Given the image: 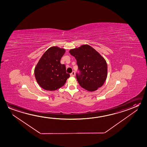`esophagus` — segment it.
<instances>
[{
  "label": "esophagus",
  "mask_w": 147,
  "mask_h": 147,
  "mask_svg": "<svg viewBox=\"0 0 147 147\" xmlns=\"http://www.w3.org/2000/svg\"><path fill=\"white\" fill-rule=\"evenodd\" d=\"M70 76H71V77H74V76H75V71H72V72L70 74Z\"/></svg>",
  "instance_id": "obj_1"
}]
</instances>
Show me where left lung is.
I'll list each match as a JSON object with an SVG mask.
<instances>
[{
	"label": "left lung",
	"mask_w": 147,
	"mask_h": 147,
	"mask_svg": "<svg viewBox=\"0 0 147 147\" xmlns=\"http://www.w3.org/2000/svg\"><path fill=\"white\" fill-rule=\"evenodd\" d=\"M77 60L80 74L76 78L80 85L89 91L102 86L107 76V64L105 59L90 45H83L70 49Z\"/></svg>",
	"instance_id": "8db88e82"
}]
</instances>
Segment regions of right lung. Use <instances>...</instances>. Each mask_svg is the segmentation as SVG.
<instances>
[{
    "mask_svg": "<svg viewBox=\"0 0 147 147\" xmlns=\"http://www.w3.org/2000/svg\"><path fill=\"white\" fill-rule=\"evenodd\" d=\"M65 52L57 47L49 48L40 59L34 70L35 78L40 86L46 90H56L63 86L70 75L60 60Z\"/></svg>",
    "mask_w": 147,
    "mask_h": 147,
    "instance_id": "right-lung-1",
    "label": "right lung"
}]
</instances>
